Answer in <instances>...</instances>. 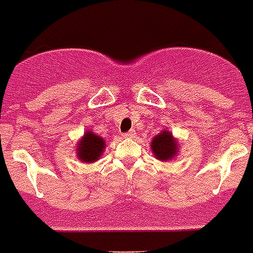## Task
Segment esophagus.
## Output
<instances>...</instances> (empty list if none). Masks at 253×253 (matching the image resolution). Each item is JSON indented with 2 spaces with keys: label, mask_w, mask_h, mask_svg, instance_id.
<instances>
[{
  "label": "esophagus",
  "mask_w": 253,
  "mask_h": 253,
  "mask_svg": "<svg viewBox=\"0 0 253 253\" xmlns=\"http://www.w3.org/2000/svg\"><path fill=\"white\" fill-rule=\"evenodd\" d=\"M123 137H124V138H134V137H136V130H129V132H126V133H124V134H123Z\"/></svg>",
  "instance_id": "1"
}]
</instances>
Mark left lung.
I'll return each instance as SVG.
<instances>
[{
  "label": "left lung",
  "instance_id": "left-lung-1",
  "mask_svg": "<svg viewBox=\"0 0 253 253\" xmlns=\"http://www.w3.org/2000/svg\"><path fill=\"white\" fill-rule=\"evenodd\" d=\"M179 139L175 138L173 134L169 130L165 129L161 133H158L154 138L151 139L150 149L155 159L162 162L172 161L175 157L179 155Z\"/></svg>",
  "mask_w": 253,
  "mask_h": 253
}]
</instances>
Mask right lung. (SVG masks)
Returning a JSON list of instances; mask_svg holds the SVG:
<instances>
[{
  "instance_id": "right-lung-1",
  "label": "right lung",
  "mask_w": 253,
  "mask_h": 253,
  "mask_svg": "<svg viewBox=\"0 0 253 253\" xmlns=\"http://www.w3.org/2000/svg\"><path fill=\"white\" fill-rule=\"evenodd\" d=\"M106 149V141L91 130L84 132L76 145V153L78 161L82 163H94L99 161Z\"/></svg>"
}]
</instances>
